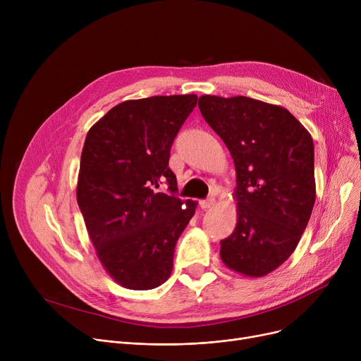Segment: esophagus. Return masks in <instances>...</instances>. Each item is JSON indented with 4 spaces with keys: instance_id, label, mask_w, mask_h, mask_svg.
Masks as SVG:
<instances>
[{
    "instance_id": "obj_1",
    "label": "esophagus",
    "mask_w": 361,
    "mask_h": 361,
    "mask_svg": "<svg viewBox=\"0 0 361 361\" xmlns=\"http://www.w3.org/2000/svg\"><path fill=\"white\" fill-rule=\"evenodd\" d=\"M199 204H200L202 209H211L212 206H215V199H206V200H202Z\"/></svg>"
}]
</instances>
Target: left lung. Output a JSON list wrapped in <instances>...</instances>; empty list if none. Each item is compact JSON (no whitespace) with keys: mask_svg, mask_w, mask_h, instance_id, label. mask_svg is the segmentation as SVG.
<instances>
[{"mask_svg":"<svg viewBox=\"0 0 361 361\" xmlns=\"http://www.w3.org/2000/svg\"><path fill=\"white\" fill-rule=\"evenodd\" d=\"M199 109L235 166L237 225L221 259L244 276L268 275L293 255L313 211V139L288 109L247 97L203 94Z\"/></svg>","mask_w":361,"mask_h":361,"instance_id":"1","label":"left lung"}]
</instances>
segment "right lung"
<instances>
[{
    "label": "right lung",
    "mask_w": 361,
    "mask_h": 361,
    "mask_svg": "<svg viewBox=\"0 0 361 361\" xmlns=\"http://www.w3.org/2000/svg\"><path fill=\"white\" fill-rule=\"evenodd\" d=\"M197 94L124 101L87 131L75 196L89 238L106 274L128 290H152L173 271L178 237L197 202L171 192L177 178L169 150Z\"/></svg>",
    "instance_id": "obj_1"
}]
</instances>
